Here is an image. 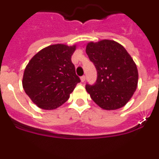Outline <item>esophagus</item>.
Wrapping results in <instances>:
<instances>
[{"instance_id":"34e87169","label":"esophagus","mask_w":159,"mask_h":159,"mask_svg":"<svg viewBox=\"0 0 159 159\" xmlns=\"http://www.w3.org/2000/svg\"><path fill=\"white\" fill-rule=\"evenodd\" d=\"M85 80H86V77H85V75H83V76L80 77L81 82H84V81H85Z\"/></svg>"}]
</instances>
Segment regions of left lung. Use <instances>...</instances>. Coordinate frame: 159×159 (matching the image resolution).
Instances as JSON below:
<instances>
[{
	"label": "left lung",
	"mask_w": 159,
	"mask_h": 159,
	"mask_svg": "<svg viewBox=\"0 0 159 159\" xmlns=\"http://www.w3.org/2000/svg\"><path fill=\"white\" fill-rule=\"evenodd\" d=\"M86 53L97 70L95 84L86 85L92 100L104 110L123 107L134 95L139 80L137 66L130 54L111 40L89 42Z\"/></svg>",
	"instance_id": "obj_1"
}]
</instances>
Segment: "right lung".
I'll return each instance as SVG.
<instances>
[{"instance_id":"right-lung-1","label":"right lung","mask_w":159,"mask_h":159,"mask_svg":"<svg viewBox=\"0 0 159 159\" xmlns=\"http://www.w3.org/2000/svg\"><path fill=\"white\" fill-rule=\"evenodd\" d=\"M75 49L76 45L52 44L31 59L24 71L22 85L36 106L54 110L69 99L80 82L71 60Z\"/></svg>"}]
</instances>
